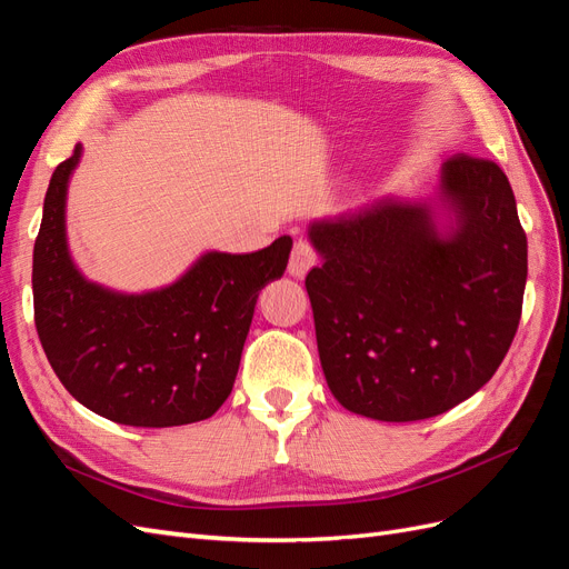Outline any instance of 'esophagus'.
<instances>
[{"label":"esophagus","mask_w":569,"mask_h":569,"mask_svg":"<svg viewBox=\"0 0 569 569\" xmlns=\"http://www.w3.org/2000/svg\"><path fill=\"white\" fill-rule=\"evenodd\" d=\"M318 263V253L308 239H297L295 249H291L289 258V274L291 278H303V274Z\"/></svg>","instance_id":"34e87169"}]
</instances>
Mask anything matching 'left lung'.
Wrapping results in <instances>:
<instances>
[{
  "instance_id": "1",
  "label": "left lung",
  "mask_w": 569,
  "mask_h": 569,
  "mask_svg": "<svg viewBox=\"0 0 569 569\" xmlns=\"http://www.w3.org/2000/svg\"><path fill=\"white\" fill-rule=\"evenodd\" d=\"M439 232L427 201L380 199L308 228L306 274L322 372L356 416L412 422L485 387L522 316L527 234L506 173L456 153L441 166Z\"/></svg>"
}]
</instances>
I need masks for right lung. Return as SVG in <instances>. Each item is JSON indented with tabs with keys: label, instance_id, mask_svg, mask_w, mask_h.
I'll return each mask as SVG.
<instances>
[{
	"label": "right lung",
	"instance_id": "obj_1",
	"mask_svg": "<svg viewBox=\"0 0 569 569\" xmlns=\"http://www.w3.org/2000/svg\"><path fill=\"white\" fill-rule=\"evenodd\" d=\"M80 151L49 180L32 251L36 327L49 366L76 401L118 425L211 418L232 391L258 291L282 278L291 239L253 253L209 251L178 282L144 295L88 282L66 242V189Z\"/></svg>",
	"mask_w": 569,
	"mask_h": 569
}]
</instances>
